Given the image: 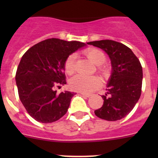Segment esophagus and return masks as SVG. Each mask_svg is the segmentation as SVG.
I'll list each match as a JSON object with an SVG mask.
<instances>
[{"mask_svg": "<svg viewBox=\"0 0 158 158\" xmlns=\"http://www.w3.org/2000/svg\"><path fill=\"white\" fill-rule=\"evenodd\" d=\"M81 95L82 96H84V97H86V98H88V97H89V96H91L90 94H86V93H81Z\"/></svg>", "mask_w": 158, "mask_h": 158, "instance_id": "34e87169", "label": "esophagus"}]
</instances>
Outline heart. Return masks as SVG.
<instances>
[{"label": "heart", "mask_w": 158, "mask_h": 158, "mask_svg": "<svg viewBox=\"0 0 158 158\" xmlns=\"http://www.w3.org/2000/svg\"><path fill=\"white\" fill-rule=\"evenodd\" d=\"M87 58L96 65H99L98 69L102 73H106L107 69L101 65L106 61V54L104 51L97 48H89L84 51ZM76 58L75 54H69L64 63V69L67 74L71 75L76 69ZM101 85V81L96 76L87 77L83 75H76L69 81V88L72 90L84 93H89L99 89Z\"/></svg>", "instance_id": "b5f03b06"}]
</instances>
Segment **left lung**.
<instances>
[{
	"instance_id": "obj_1",
	"label": "left lung",
	"mask_w": 158,
	"mask_h": 158,
	"mask_svg": "<svg viewBox=\"0 0 158 158\" xmlns=\"http://www.w3.org/2000/svg\"><path fill=\"white\" fill-rule=\"evenodd\" d=\"M87 44L104 50L109 56L112 73L107 93L102 96L104 104L94 111L102 119L116 121L132 111L142 93V67L129 47L118 42L105 40Z\"/></svg>"
}]
</instances>
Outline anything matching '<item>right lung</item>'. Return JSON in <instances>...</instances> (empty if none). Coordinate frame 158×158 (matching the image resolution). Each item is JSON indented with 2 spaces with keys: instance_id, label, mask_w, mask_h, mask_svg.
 Segmentation results:
<instances>
[{
  "instance_id": "right-lung-1",
  "label": "right lung",
  "mask_w": 158,
  "mask_h": 158,
  "mask_svg": "<svg viewBox=\"0 0 158 158\" xmlns=\"http://www.w3.org/2000/svg\"><path fill=\"white\" fill-rule=\"evenodd\" d=\"M85 46L52 38L37 43L23 55L16 73L18 93L25 109L36 121L55 122L67 112L74 93L58 94L54 87L66 84L65 59Z\"/></svg>"
}]
</instances>
